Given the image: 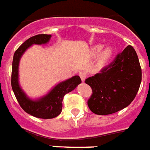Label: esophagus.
Returning a JSON list of instances; mask_svg holds the SVG:
<instances>
[{
    "instance_id": "obj_1",
    "label": "esophagus",
    "mask_w": 150,
    "mask_h": 150,
    "mask_svg": "<svg viewBox=\"0 0 150 150\" xmlns=\"http://www.w3.org/2000/svg\"><path fill=\"white\" fill-rule=\"evenodd\" d=\"M79 77L81 78L82 81H83V82H84V81H85V79H86V72L81 71L80 73H79Z\"/></svg>"
}]
</instances>
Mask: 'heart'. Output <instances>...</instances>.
<instances>
[{
  "label": "heart",
  "instance_id": "b5f03b06",
  "mask_svg": "<svg viewBox=\"0 0 150 150\" xmlns=\"http://www.w3.org/2000/svg\"><path fill=\"white\" fill-rule=\"evenodd\" d=\"M102 48H103V46L100 45V44H97V45L94 46L91 49L92 55L95 56V55H98V54L101 52ZM113 53L114 52H113V50H112L111 47H106L105 49L103 50V52L100 53L99 56H98V63L99 64V66H105V65L109 62L110 59H111L112 55H113Z\"/></svg>",
  "mask_w": 150,
  "mask_h": 150
}]
</instances>
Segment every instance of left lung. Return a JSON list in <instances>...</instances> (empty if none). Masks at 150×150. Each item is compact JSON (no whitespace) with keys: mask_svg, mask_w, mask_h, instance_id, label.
Instances as JSON below:
<instances>
[{"mask_svg":"<svg viewBox=\"0 0 150 150\" xmlns=\"http://www.w3.org/2000/svg\"><path fill=\"white\" fill-rule=\"evenodd\" d=\"M142 82V68L134 47L128 45L100 73L85 80L92 89L87 105L98 115L114 114L133 102Z\"/></svg>","mask_w":150,"mask_h":150,"instance_id":"left-lung-1","label":"left lung"}]
</instances>
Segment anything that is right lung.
I'll use <instances>...</instances> for the list:
<instances>
[{
    "mask_svg": "<svg viewBox=\"0 0 150 150\" xmlns=\"http://www.w3.org/2000/svg\"><path fill=\"white\" fill-rule=\"evenodd\" d=\"M51 36V35L47 34L34 35L24 42L17 48L13 55L11 78L12 88L22 109L34 117L44 119L57 117L62 111V102L64 95L72 91L82 82L79 75H75L71 79L57 84L48 94L37 100L29 98L21 88L18 81V71L19 63L22 55L33 44H47L50 40Z\"/></svg>",
    "mask_w": 150,
    "mask_h": 150,
    "instance_id": "right-lung-1",
    "label": "right lung"
}]
</instances>
